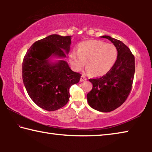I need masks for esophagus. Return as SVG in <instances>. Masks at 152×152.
<instances>
[{
  "label": "esophagus",
  "mask_w": 152,
  "mask_h": 152,
  "mask_svg": "<svg viewBox=\"0 0 152 152\" xmlns=\"http://www.w3.org/2000/svg\"><path fill=\"white\" fill-rule=\"evenodd\" d=\"M86 78L84 77V76H82L81 78H80V81L81 82H84V81H86Z\"/></svg>",
  "instance_id": "obj_1"
}]
</instances>
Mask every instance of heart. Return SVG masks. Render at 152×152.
Masks as SVG:
<instances>
[{"instance_id":"obj_1","label":"heart","mask_w":152,"mask_h":152,"mask_svg":"<svg viewBox=\"0 0 152 152\" xmlns=\"http://www.w3.org/2000/svg\"><path fill=\"white\" fill-rule=\"evenodd\" d=\"M117 57V49L113 44L88 40L80 43L77 51H72L69 56V60L74 70H81L86 62L87 74L102 76L113 68Z\"/></svg>"}]
</instances>
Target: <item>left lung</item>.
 I'll return each instance as SVG.
<instances>
[{"label": "left lung", "mask_w": 152, "mask_h": 152, "mask_svg": "<svg viewBox=\"0 0 152 152\" xmlns=\"http://www.w3.org/2000/svg\"><path fill=\"white\" fill-rule=\"evenodd\" d=\"M101 37L109 39L117 48L118 57L104 76L89 79L92 88L87 94V101L92 109L108 113L119 107L129 96L135 74V58L122 42L109 35Z\"/></svg>", "instance_id": "8db88e82"}]
</instances>
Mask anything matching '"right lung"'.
<instances>
[{
    "mask_svg": "<svg viewBox=\"0 0 152 152\" xmlns=\"http://www.w3.org/2000/svg\"><path fill=\"white\" fill-rule=\"evenodd\" d=\"M71 37L53 34L37 41L23 61V81L28 94L38 107L48 111L66 105L70 88L80 79L81 74L63 60L70 51ZM53 58L57 60L53 61Z\"/></svg>",
    "mask_w": 152,
    "mask_h": 152,
    "instance_id": "add662e5",
    "label": "right lung"
}]
</instances>
